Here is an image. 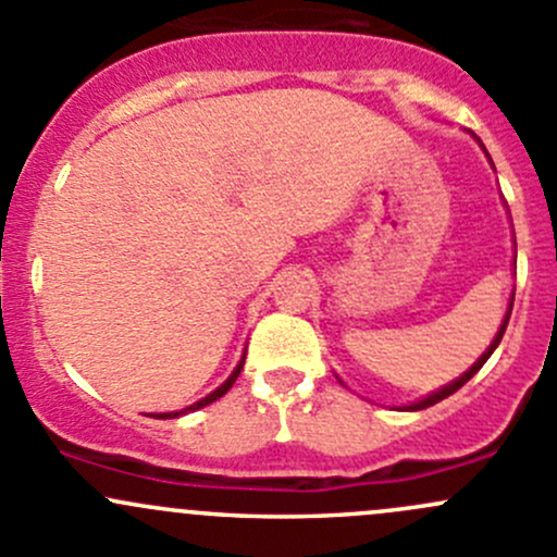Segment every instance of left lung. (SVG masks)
Here are the masks:
<instances>
[{
	"label": "left lung",
	"mask_w": 557,
	"mask_h": 557,
	"mask_svg": "<svg viewBox=\"0 0 557 557\" xmlns=\"http://www.w3.org/2000/svg\"><path fill=\"white\" fill-rule=\"evenodd\" d=\"M474 139H476V137H474ZM476 143H480V139H476ZM480 148H482V150H485V145H482V143H480ZM485 153H487V150H485ZM487 159H491V156H487ZM512 301H515V296H512V299H509V310H507V314H504L502 325H498L496 336H493V342H491V345H487V350H485V352H482V356H480V358H476V361H474V363H471V367H469V369H466V372H463V374H460V377H458V380H453V383H447L445 387H440V391L429 393V396H425V398H420V401H414V404H407V407H401V409H412V412H418V409H425V407H434V404H436V401H442V398L453 396V393H455V391H458V387H463L466 383H469V380H471V377H474V374H476V372H480V369H482V367H485V361H487V358H491V356H493V350H496V347H498V342H502L504 331H507V323H509V314H512ZM339 383H342V380H339Z\"/></svg>",
	"instance_id": "1"
}]
</instances>
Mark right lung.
<instances>
[{
  "label": "right lung",
  "instance_id": "right-lung-1",
  "mask_svg": "<svg viewBox=\"0 0 557 557\" xmlns=\"http://www.w3.org/2000/svg\"><path fill=\"white\" fill-rule=\"evenodd\" d=\"M243 367H245V352H243V358H239V363H237V367H234V372L228 374V380H226V383H223V385H218L215 391H212V393H207L205 398H199V401H196V404H190V407L180 409V412H159V414H153V418H159V420H172V418H180V414H185V412H196V409H201V407H207V404L218 401V398H221V396H226V393H228V387H232L234 383H237V377H239V372H243Z\"/></svg>",
  "mask_w": 557,
  "mask_h": 557
}]
</instances>
